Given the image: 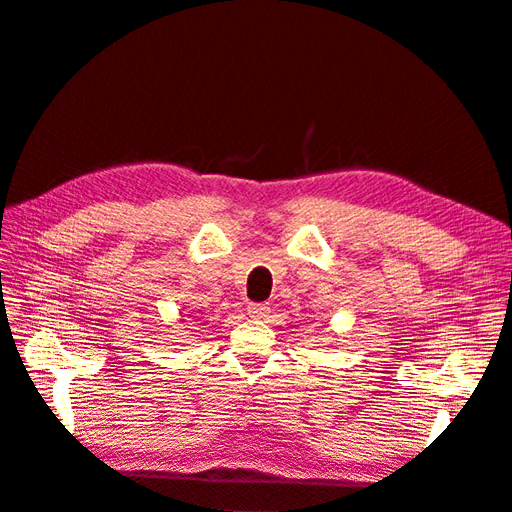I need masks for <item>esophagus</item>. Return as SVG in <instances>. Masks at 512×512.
I'll use <instances>...</instances> for the list:
<instances>
[{
    "label": "esophagus",
    "mask_w": 512,
    "mask_h": 512,
    "mask_svg": "<svg viewBox=\"0 0 512 512\" xmlns=\"http://www.w3.org/2000/svg\"><path fill=\"white\" fill-rule=\"evenodd\" d=\"M247 314L252 318H265L269 314V305L267 303H250L247 305Z\"/></svg>",
    "instance_id": "obj_1"
}]
</instances>
